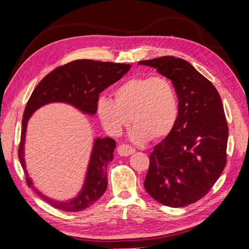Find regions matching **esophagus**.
<instances>
[{
    "label": "esophagus",
    "mask_w": 249,
    "mask_h": 249,
    "mask_svg": "<svg viewBox=\"0 0 249 249\" xmlns=\"http://www.w3.org/2000/svg\"><path fill=\"white\" fill-rule=\"evenodd\" d=\"M117 153L122 157H127L135 153V149L127 144H120L117 148Z\"/></svg>",
    "instance_id": "esophagus-1"
}]
</instances>
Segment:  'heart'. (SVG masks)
Returning a JSON list of instances; mask_svg holds the SVG:
<instances>
[{"label":"heart","mask_w":249,"mask_h":249,"mask_svg":"<svg viewBox=\"0 0 249 249\" xmlns=\"http://www.w3.org/2000/svg\"><path fill=\"white\" fill-rule=\"evenodd\" d=\"M113 95L114 101L102 96L96 104L97 115L111 135H119L132 122L131 138L142 143L148 137L157 140L167 136L176 124L178 95L167 78L133 77L119 84Z\"/></svg>","instance_id":"obj_1"}]
</instances>
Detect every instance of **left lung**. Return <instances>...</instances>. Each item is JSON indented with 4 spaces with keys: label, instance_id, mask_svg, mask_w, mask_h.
<instances>
[{
    "label": "left lung",
    "instance_id": "obj_1",
    "mask_svg": "<svg viewBox=\"0 0 249 249\" xmlns=\"http://www.w3.org/2000/svg\"><path fill=\"white\" fill-rule=\"evenodd\" d=\"M139 64L171 80L178 99L175 126L149 156L144 188L164 206H189L210 191L227 164L229 127L220 95L186 60L164 56Z\"/></svg>",
    "mask_w": 249,
    "mask_h": 249
}]
</instances>
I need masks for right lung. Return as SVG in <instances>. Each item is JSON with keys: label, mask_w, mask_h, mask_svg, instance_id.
<instances>
[{"label": "right lung", "mask_w": 249, "mask_h": 249, "mask_svg": "<svg viewBox=\"0 0 249 249\" xmlns=\"http://www.w3.org/2000/svg\"><path fill=\"white\" fill-rule=\"evenodd\" d=\"M130 69L131 64L101 62L89 59L76 60L57 67L47 74L30 96L22 116L18 158L25 171L28 186L52 207L64 212H80L92 206L107 189V167L113 160L116 142L109 137H96L81 191L76 197L70 200H57L37 189L28 175L25 161V142L29 119L36 110L51 103L69 104L84 114L93 116L96 113L99 94L122 79Z\"/></svg>", "instance_id": "right-lung-1"}]
</instances>
